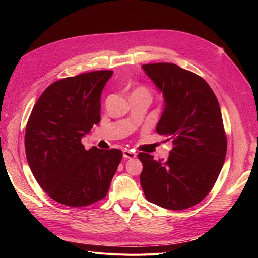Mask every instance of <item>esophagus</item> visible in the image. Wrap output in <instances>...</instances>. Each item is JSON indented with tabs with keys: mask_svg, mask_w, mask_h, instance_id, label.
Instances as JSON below:
<instances>
[{
	"mask_svg": "<svg viewBox=\"0 0 258 258\" xmlns=\"http://www.w3.org/2000/svg\"><path fill=\"white\" fill-rule=\"evenodd\" d=\"M122 155H123L124 158H129V159L136 158V156H137V154H136L135 152L129 151V150H124V151L122 152Z\"/></svg>",
	"mask_w": 258,
	"mask_h": 258,
	"instance_id": "1",
	"label": "esophagus"
}]
</instances>
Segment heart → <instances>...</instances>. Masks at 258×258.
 Returning a JSON list of instances; mask_svg holds the SVG:
<instances>
[{"label":"heart","mask_w":258,"mask_h":258,"mask_svg":"<svg viewBox=\"0 0 258 258\" xmlns=\"http://www.w3.org/2000/svg\"><path fill=\"white\" fill-rule=\"evenodd\" d=\"M134 93H139V95H144V96H147V97H151V95H150V91H148V89L147 88H145V87H138L135 91H134Z\"/></svg>","instance_id":"obj_1"}]
</instances>
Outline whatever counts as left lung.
Returning <instances> with one entry per match:
<instances>
[{
	"mask_svg": "<svg viewBox=\"0 0 258 258\" xmlns=\"http://www.w3.org/2000/svg\"><path fill=\"white\" fill-rule=\"evenodd\" d=\"M142 68L165 97L156 131L173 144L165 162L139 153L145 198L168 210L191 208L212 190L225 161L227 137L220 104L209 84L188 70L168 62Z\"/></svg>",
	"mask_w": 258,
	"mask_h": 258,
	"instance_id": "1",
	"label": "left lung"
}]
</instances>
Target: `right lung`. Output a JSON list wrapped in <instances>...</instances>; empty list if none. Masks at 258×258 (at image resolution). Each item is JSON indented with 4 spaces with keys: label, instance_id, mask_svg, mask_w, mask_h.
I'll return each instance as SVG.
<instances>
[{
    "label": "right lung",
    "instance_id": "obj_1",
    "mask_svg": "<svg viewBox=\"0 0 258 258\" xmlns=\"http://www.w3.org/2000/svg\"><path fill=\"white\" fill-rule=\"evenodd\" d=\"M113 71L100 70L49 85L26 127L29 167L42 189L61 205L81 208L103 199L122 152L87 151L82 138L100 122L101 92Z\"/></svg>",
    "mask_w": 258,
    "mask_h": 258
}]
</instances>
